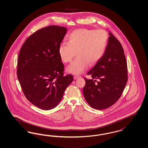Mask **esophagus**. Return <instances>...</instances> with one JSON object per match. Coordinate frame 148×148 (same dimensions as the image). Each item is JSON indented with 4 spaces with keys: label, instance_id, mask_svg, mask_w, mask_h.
<instances>
[{
    "label": "esophagus",
    "instance_id": "34e87169",
    "mask_svg": "<svg viewBox=\"0 0 148 148\" xmlns=\"http://www.w3.org/2000/svg\"><path fill=\"white\" fill-rule=\"evenodd\" d=\"M80 77H81V76H77V75H75V76H73V78H74L75 79H78V78H80Z\"/></svg>",
    "mask_w": 148,
    "mask_h": 148
}]
</instances>
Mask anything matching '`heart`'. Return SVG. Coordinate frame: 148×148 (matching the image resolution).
I'll use <instances>...</instances> for the list:
<instances>
[{
  "label": "heart",
  "instance_id": "obj_1",
  "mask_svg": "<svg viewBox=\"0 0 148 148\" xmlns=\"http://www.w3.org/2000/svg\"><path fill=\"white\" fill-rule=\"evenodd\" d=\"M108 35L103 29H81L73 31L69 36L68 42H62L59 47V54L65 63L71 62L67 71L79 75L88 66L98 62L105 54L108 45Z\"/></svg>",
  "mask_w": 148,
  "mask_h": 148
}]
</instances>
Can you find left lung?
Segmentation results:
<instances>
[{"instance_id":"left-lung-1","label":"left lung","mask_w":148,"mask_h":148,"mask_svg":"<svg viewBox=\"0 0 148 148\" xmlns=\"http://www.w3.org/2000/svg\"><path fill=\"white\" fill-rule=\"evenodd\" d=\"M108 45L100 60L87 75L92 79L84 78L86 85L83 92L88 103L95 110H105L119 99L127 82V67L121 43L109 33ZM98 79L99 82L95 83Z\"/></svg>"}]
</instances>
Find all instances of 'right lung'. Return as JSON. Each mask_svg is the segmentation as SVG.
I'll return each mask as SVG.
<instances>
[{"mask_svg": "<svg viewBox=\"0 0 148 148\" xmlns=\"http://www.w3.org/2000/svg\"><path fill=\"white\" fill-rule=\"evenodd\" d=\"M67 29L50 25L39 29L25 40L19 51L17 75L27 99L43 110L55 108L73 80L64 75L59 47Z\"/></svg>", "mask_w": 148, "mask_h": 148, "instance_id": "obj_1", "label": "right lung"}]
</instances>
